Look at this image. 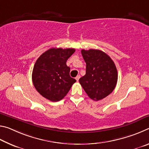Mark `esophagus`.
I'll return each instance as SVG.
<instances>
[{
  "mask_svg": "<svg viewBox=\"0 0 149 149\" xmlns=\"http://www.w3.org/2000/svg\"><path fill=\"white\" fill-rule=\"evenodd\" d=\"M79 78H80V75H77V76L76 77H75V79H76L77 81H79Z\"/></svg>",
  "mask_w": 149,
  "mask_h": 149,
  "instance_id": "obj_1",
  "label": "esophagus"
}]
</instances>
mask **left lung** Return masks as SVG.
<instances>
[{"mask_svg":"<svg viewBox=\"0 0 149 149\" xmlns=\"http://www.w3.org/2000/svg\"><path fill=\"white\" fill-rule=\"evenodd\" d=\"M86 63V74L79 81L87 95L96 100H101L113 91L118 81L114 62L102 50H81Z\"/></svg>","mask_w":149,"mask_h":149,"instance_id":"1","label":"left lung"}]
</instances>
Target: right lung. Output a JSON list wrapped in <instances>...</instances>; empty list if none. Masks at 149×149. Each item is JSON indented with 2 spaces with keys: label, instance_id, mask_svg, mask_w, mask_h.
<instances>
[{
  "label": "right lung",
  "instance_id": "add662e5",
  "mask_svg": "<svg viewBox=\"0 0 149 149\" xmlns=\"http://www.w3.org/2000/svg\"><path fill=\"white\" fill-rule=\"evenodd\" d=\"M74 49L52 48L40 56L34 65L33 84L42 97L52 102L62 100L76 81L70 77L66 61Z\"/></svg>",
  "mask_w": 149,
  "mask_h": 149
}]
</instances>
